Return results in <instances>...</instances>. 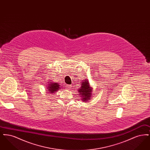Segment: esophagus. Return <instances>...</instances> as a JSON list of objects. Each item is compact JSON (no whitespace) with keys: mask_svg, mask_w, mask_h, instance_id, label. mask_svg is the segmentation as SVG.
I'll use <instances>...</instances> for the list:
<instances>
[{"mask_svg":"<svg viewBox=\"0 0 150 150\" xmlns=\"http://www.w3.org/2000/svg\"><path fill=\"white\" fill-rule=\"evenodd\" d=\"M72 86L71 85H67L66 86V88L67 89H71V88Z\"/></svg>","mask_w":150,"mask_h":150,"instance_id":"esophagus-1","label":"esophagus"}]
</instances>
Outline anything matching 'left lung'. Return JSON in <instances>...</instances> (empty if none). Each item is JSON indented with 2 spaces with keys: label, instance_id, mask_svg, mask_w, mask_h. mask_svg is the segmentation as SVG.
Masks as SVG:
<instances>
[{
  "label": "left lung",
  "instance_id": "obj_1",
  "mask_svg": "<svg viewBox=\"0 0 150 150\" xmlns=\"http://www.w3.org/2000/svg\"><path fill=\"white\" fill-rule=\"evenodd\" d=\"M81 87L78 90V92L81 97L82 101L88 102L91 100L92 95V88L89 85L88 80L84 79L83 81L81 82Z\"/></svg>",
  "mask_w": 150,
  "mask_h": 150
}]
</instances>
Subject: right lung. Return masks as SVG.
I'll use <instances>...</instances> for the list:
<instances>
[{"label":"right lung","mask_w":150,"mask_h":150,"mask_svg":"<svg viewBox=\"0 0 150 150\" xmlns=\"http://www.w3.org/2000/svg\"><path fill=\"white\" fill-rule=\"evenodd\" d=\"M50 83L47 85V90L49 92L48 93H50V94H54L57 91L59 90V88H62V86L60 87V86L58 84V83H53L51 81H49Z\"/></svg>","instance_id":"obj_1"}]
</instances>
